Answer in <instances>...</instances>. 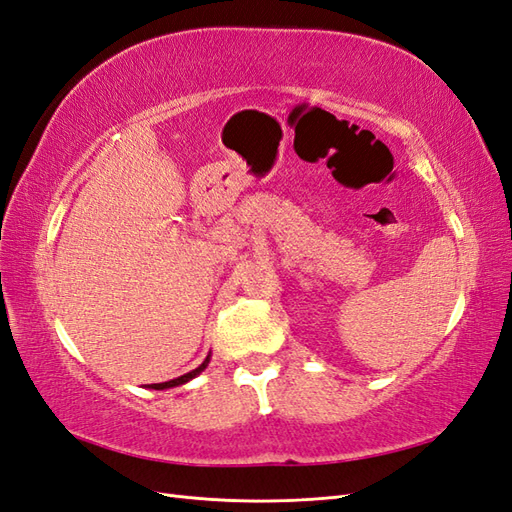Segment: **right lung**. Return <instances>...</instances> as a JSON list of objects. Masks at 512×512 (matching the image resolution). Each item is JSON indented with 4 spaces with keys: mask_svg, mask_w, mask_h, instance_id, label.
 Here are the masks:
<instances>
[{
    "mask_svg": "<svg viewBox=\"0 0 512 512\" xmlns=\"http://www.w3.org/2000/svg\"><path fill=\"white\" fill-rule=\"evenodd\" d=\"M207 363H209V355H207V359H205L196 370H192V372H188V374H183V376H179V378H173V381L155 383V385H151V389H168V387H179V385H183V383H188V381H192L194 376H199V374L207 368Z\"/></svg>",
    "mask_w": 512,
    "mask_h": 512,
    "instance_id": "1",
    "label": "right lung"
}]
</instances>
